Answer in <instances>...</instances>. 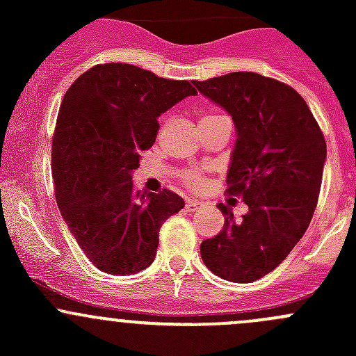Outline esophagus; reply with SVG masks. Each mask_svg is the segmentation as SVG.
Segmentation results:
<instances>
[{"label":"esophagus","instance_id":"obj_1","mask_svg":"<svg viewBox=\"0 0 356 356\" xmlns=\"http://www.w3.org/2000/svg\"><path fill=\"white\" fill-rule=\"evenodd\" d=\"M201 207H203V203H201V201H198V200H188V201H186V210H188V211H195Z\"/></svg>","mask_w":356,"mask_h":356}]
</instances>
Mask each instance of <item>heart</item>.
I'll return each mask as SVG.
<instances>
[{
	"label": "heart",
	"mask_w": 356,
	"mask_h": 356,
	"mask_svg": "<svg viewBox=\"0 0 356 356\" xmlns=\"http://www.w3.org/2000/svg\"><path fill=\"white\" fill-rule=\"evenodd\" d=\"M215 117H222V115H217V113L204 115V117L201 118V122L210 120V118H215ZM182 182H184L189 189H195V191H198V189L203 188L204 182H207V179H204L203 170H198V168H188V170L182 172Z\"/></svg>",
	"instance_id": "heart-1"
}]
</instances>
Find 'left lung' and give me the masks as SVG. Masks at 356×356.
<instances>
[{"label": "left lung", "instance_id": "8db88e82", "mask_svg": "<svg viewBox=\"0 0 356 356\" xmlns=\"http://www.w3.org/2000/svg\"><path fill=\"white\" fill-rule=\"evenodd\" d=\"M193 84L234 120L238 139L225 193L241 196L250 208L236 220L218 203L224 229L201 243V258L218 277L246 284L274 270L310 225L325 139L307 102L284 82L231 72Z\"/></svg>", "mask_w": 356, "mask_h": 356}]
</instances>
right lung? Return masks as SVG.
Segmentation results:
<instances>
[{
    "label": "right lung",
    "instance_id": "right-lung-1",
    "mask_svg": "<svg viewBox=\"0 0 356 356\" xmlns=\"http://www.w3.org/2000/svg\"><path fill=\"white\" fill-rule=\"evenodd\" d=\"M198 91L129 63L89 68L68 88L51 143L60 213L96 268L141 272L156 257L158 234L184 208L170 189L139 193L132 172L155 143L158 117Z\"/></svg>",
    "mask_w": 356,
    "mask_h": 356
}]
</instances>
